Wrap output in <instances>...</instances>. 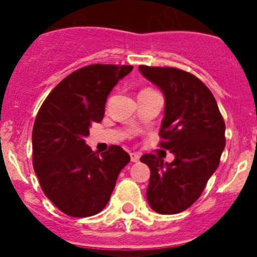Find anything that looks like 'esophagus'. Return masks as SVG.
<instances>
[{
	"label": "esophagus",
	"mask_w": 257,
	"mask_h": 257,
	"mask_svg": "<svg viewBox=\"0 0 257 257\" xmlns=\"http://www.w3.org/2000/svg\"><path fill=\"white\" fill-rule=\"evenodd\" d=\"M130 156H131V161H133V162H139V160H140L139 154H138V153H131Z\"/></svg>",
	"instance_id": "obj_1"
}]
</instances>
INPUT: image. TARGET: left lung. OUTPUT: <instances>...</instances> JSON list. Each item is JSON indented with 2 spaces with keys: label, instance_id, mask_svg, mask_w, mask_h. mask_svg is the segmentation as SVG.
Returning a JSON list of instances; mask_svg holds the SVG:
<instances>
[{
  "label": "left lung",
  "instance_id": "obj_1",
  "mask_svg": "<svg viewBox=\"0 0 257 257\" xmlns=\"http://www.w3.org/2000/svg\"><path fill=\"white\" fill-rule=\"evenodd\" d=\"M140 73L162 91L165 117L161 147L175 160L140 158L151 169L147 199L152 210L172 215L187 210L216 171L225 148V123L211 91L196 76L176 68L140 65Z\"/></svg>",
  "mask_w": 257,
  "mask_h": 257
}]
</instances>
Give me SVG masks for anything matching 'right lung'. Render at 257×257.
Here are the masks:
<instances>
[{"mask_svg": "<svg viewBox=\"0 0 257 257\" xmlns=\"http://www.w3.org/2000/svg\"><path fill=\"white\" fill-rule=\"evenodd\" d=\"M131 65L92 64L65 77L36 117L33 167L45 196L73 217L92 216L108 203L130 156L118 145L96 154L86 144L90 127L103 119L106 97Z\"/></svg>", "mask_w": 257, "mask_h": 257, "instance_id": "obj_1", "label": "right lung"}]
</instances>
